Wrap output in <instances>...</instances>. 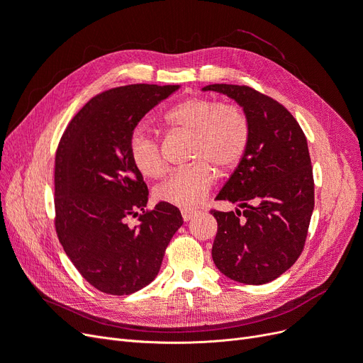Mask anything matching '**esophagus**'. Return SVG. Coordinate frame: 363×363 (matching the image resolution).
Wrapping results in <instances>:
<instances>
[{"instance_id": "obj_1", "label": "esophagus", "mask_w": 363, "mask_h": 363, "mask_svg": "<svg viewBox=\"0 0 363 363\" xmlns=\"http://www.w3.org/2000/svg\"><path fill=\"white\" fill-rule=\"evenodd\" d=\"M182 216H183V221L189 223L196 216V212L195 211H182Z\"/></svg>"}]
</instances>
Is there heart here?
<instances>
[{
    "label": "heart",
    "mask_w": 363,
    "mask_h": 363,
    "mask_svg": "<svg viewBox=\"0 0 363 363\" xmlns=\"http://www.w3.org/2000/svg\"><path fill=\"white\" fill-rule=\"evenodd\" d=\"M164 123L192 135V167L175 171L156 188V199L184 211L200 206L215 183L216 169L232 172L242 162L250 144L245 113L232 104L194 96L164 113ZM135 168L147 177H160L167 169L159 140L136 128L128 139Z\"/></svg>",
    "instance_id": "1"
}]
</instances>
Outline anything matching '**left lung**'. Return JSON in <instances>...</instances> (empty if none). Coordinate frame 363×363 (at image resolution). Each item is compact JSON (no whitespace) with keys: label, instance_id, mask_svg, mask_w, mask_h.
Returning a JSON list of instances; mask_svg holds the SVG:
<instances>
[{"label":"left lung","instance_id":"1","mask_svg":"<svg viewBox=\"0 0 363 363\" xmlns=\"http://www.w3.org/2000/svg\"><path fill=\"white\" fill-rule=\"evenodd\" d=\"M244 108L250 144L216 200L242 211L212 208L218 221L212 257L224 276L245 284L276 280L300 257L315 206L307 140L286 107L250 86L208 84Z\"/></svg>","mask_w":363,"mask_h":363}]
</instances>
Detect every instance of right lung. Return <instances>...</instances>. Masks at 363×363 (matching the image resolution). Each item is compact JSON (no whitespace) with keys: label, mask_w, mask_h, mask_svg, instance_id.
Here are the masks:
<instances>
[{"label":"right lung","mask_w":363,"mask_h":363,"mask_svg":"<svg viewBox=\"0 0 363 363\" xmlns=\"http://www.w3.org/2000/svg\"><path fill=\"white\" fill-rule=\"evenodd\" d=\"M179 84H128L95 95L63 131L54 159V225L82 277L111 295L156 279L164 250L182 227L175 206L148 211V188L128 155V139ZM138 218L136 226L129 225Z\"/></svg>","instance_id":"1"}]
</instances>
